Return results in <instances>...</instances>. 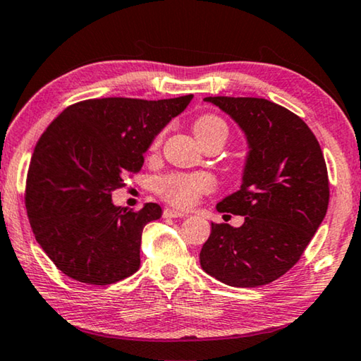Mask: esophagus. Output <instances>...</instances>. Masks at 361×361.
I'll list each match as a JSON object with an SVG mask.
<instances>
[{"label": "esophagus", "mask_w": 361, "mask_h": 361, "mask_svg": "<svg viewBox=\"0 0 361 361\" xmlns=\"http://www.w3.org/2000/svg\"><path fill=\"white\" fill-rule=\"evenodd\" d=\"M183 216H186L185 212L173 210V209H166V210H164V218H183Z\"/></svg>", "instance_id": "esophagus-1"}]
</instances>
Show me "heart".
Wrapping results in <instances>:
<instances>
[{
	"instance_id": "1",
	"label": "heart",
	"mask_w": 361,
	"mask_h": 361,
	"mask_svg": "<svg viewBox=\"0 0 361 361\" xmlns=\"http://www.w3.org/2000/svg\"><path fill=\"white\" fill-rule=\"evenodd\" d=\"M194 133L200 143L210 140H218L224 145L229 137V127L218 114L205 113L199 116L194 122ZM162 143V135H157L151 145V149L156 151ZM215 188V178L210 173H172L164 176L157 183V191L164 199L178 207H191L200 195L210 192Z\"/></svg>"
}]
</instances>
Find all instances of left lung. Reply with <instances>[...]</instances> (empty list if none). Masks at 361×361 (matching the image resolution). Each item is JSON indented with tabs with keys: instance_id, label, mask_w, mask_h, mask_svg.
<instances>
[{
	"instance_id": "8db88e82",
	"label": "left lung",
	"mask_w": 361,
	"mask_h": 361,
	"mask_svg": "<svg viewBox=\"0 0 361 361\" xmlns=\"http://www.w3.org/2000/svg\"><path fill=\"white\" fill-rule=\"evenodd\" d=\"M245 132L242 186L218 212L245 216L240 228L212 223L200 266L226 285L271 283L296 264L328 210L325 157L307 124L290 109L255 97H207Z\"/></svg>"
}]
</instances>
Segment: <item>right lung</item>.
<instances>
[{"instance_id":"right-lung-1","label":"right lung","mask_w":361,"mask_h":361,"mask_svg":"<svg viewBox=\"0 0 361 361\" xmlns=\"http://www.w3.org/2000/svg\"><path fill=\"white\" fill-rule=\"evenodd\" d=\"M192 94L167 100L108 97L78 102L51 122L30 161L25 207L36 242L65 276L109 285L140 267L142 232L162 209L116 207L111 192Z\"/></svg>"}]
</instances>
